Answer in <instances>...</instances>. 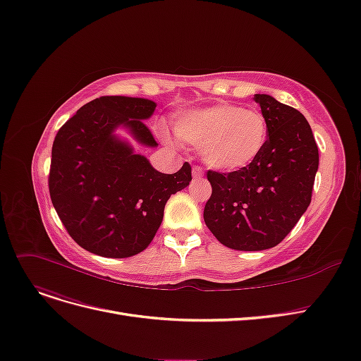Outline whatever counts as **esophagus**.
Here are the masks:
<instances>
[{
  "instance_id": "obj_1",
  "label": "esophagus",
  "mask_w": 361,
  "mask_h": 361,
  "mask_svg": "<svg viewBox=\"0 0 361 361\" xmlns=\"http://www.w3.org/2000/svg\"><path fill=\"white\" fill-rule=\"evenodd\" d=\"M192 176L194 178H202L203 176V170L200 166H194L192 167Z\"/></svg>"
}]
</instances>
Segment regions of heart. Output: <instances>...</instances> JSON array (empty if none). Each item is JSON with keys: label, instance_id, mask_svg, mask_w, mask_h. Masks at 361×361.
I'll return each instance as SVG.
<instances>
[{"label": "heart", "instance_id": "1", "mask_svg": "<svg viewBox=\"0 0 361 361\" xmlns=\"http://www.w3.org/2000/svg\"><path fill=\"white\" fill-rule=\"evenodd\" d=\"M173 131L202 152L207 167L226 173L252 166L269 139L264 115L234 104L182 111L173 116Z\"/></svg>", "mask_w": 361, "mask_h": 361}]
</instances>
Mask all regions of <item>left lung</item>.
<instances>
[{"label": "left lung", "mask_w": 361, "mask_h": 361, "mask_svg": "<svg viewBox=\"0 0 361 361\" xmlns=\"http://www.w3.org/2000/svg\"><path fill=\"white\" fill-rule=\"evenodd\" d=\"M269 139L255 163L239 171H207L212 195L204 222L215 238L238 251L281 243L306 212L318 170V146L299 110L255 94Z\"/></svg>", "instance_id": "obj_1"}]
</instances>
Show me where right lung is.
Returning <instances> with one entry per match:
<instances>
[{"mask_svg": "<svg viewBox=\"0 0 361 361\" xmlns=\"http://www.w3.org/2000/svg\"><path fill=\"white\" fill-rule=\"evenodd\" d=\"M157 104L109 95L80 107L56 134L49 192L66 230L83 250L107 258L142 252L155 238L169 198L191 182V166L157 171L114 131L122 126L140 145L157 146L145 119Z\"/></svg>", "mask_w": 361, "mask_h": 361, "instance_id": "add662e5", "label": "right lung"}]
</instances>
